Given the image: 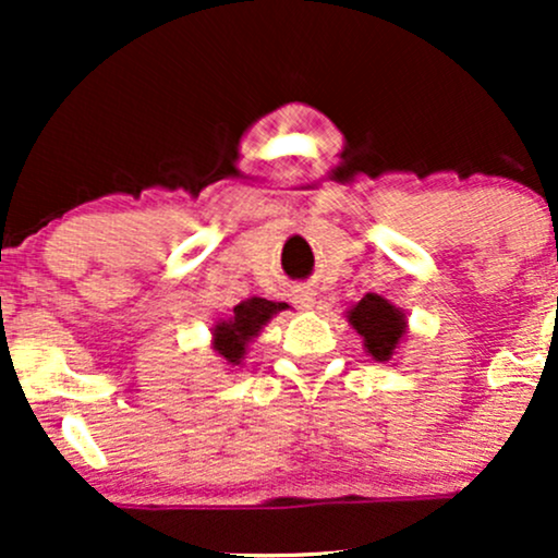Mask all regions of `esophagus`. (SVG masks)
Wrapping results in <instances>:
<instances>
[{
	"instance_id": "34e87169",
	"label": "esophagus",
	"mask_w": 558,
	"mask_h": 558,
	"mask_svg": "<svg viewBox=\"0 0 558 558\" xmlns=\"http://www.w3.org/2000/svg\"><path fill=\"white\" fill-rule=\"evenodd\" d=\"M296 301L301 306H312L315 304V291H310V288H304V291L296 293Z\"/></svg>"
}]
</instances>
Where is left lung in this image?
Wrapping results in <instances>:
<instances>
[{
  "label": "left lung",
  "instance_id": "obj_1",
  "mask_svg": "<svg viewBox=\"0 0 558 558\" xmlns=\"http://www.w3.org/2000/svg\"><path fill=\"white\" fill-rule=\"evenodd\" d=\"M349 323L364 338V345H367L369 354L380 362L390 360V354H393V349L399 345L403 332H407V317H403V312L396 310L393 304H388L383 296H377V293H367L349 312Z\"/></svg>",
  "mask_w": 558,
  "mask_h": 558
}]
</instances>
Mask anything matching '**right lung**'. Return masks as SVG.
I'll list each match as a JSON object with an SVG mask.
<instances>
[{
	"mask_svg": "<svg viewBox=\"0 0 558 558\" xmlns=\"http://www.w3.org/2000/svg\"><path fill=\"white\" fill-rule=\"evenodd\" d=\"M283 310V304L267 299H248L233 310L228 323L215 328V351L230 364H241L246 354V343L257 336L262 325Z\"/></svg>",
	"mask_w": 558,
	"mask_h": 558,
	"instance_id": "add662e5",
	"label": "right lung"
}]
</instances>
